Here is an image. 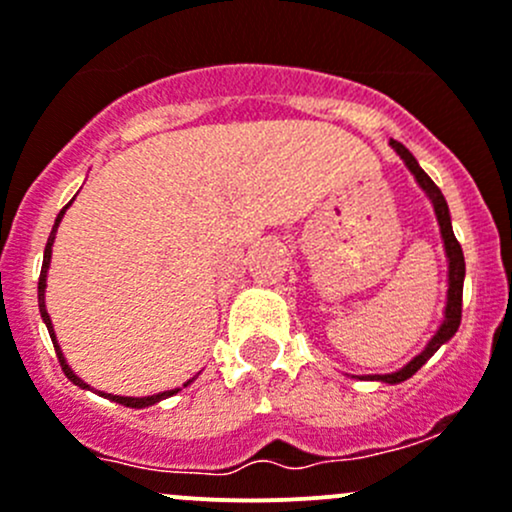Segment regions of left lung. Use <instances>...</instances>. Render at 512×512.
I'll return each mask as SVG.
<instances>
[{
  "mask_svg": "<svg viewBox=\"0 0 512 512\" xmlns=\"http://www.w3.org/2000/svg\"><path fill=\"white\" fill-rule=\"evenodd\" d=\"M390 147L395 149L397 154H400V159L405 161L407 169L412 171L414 179H417V184L422 186V191L427 193L429 201H432L434 206V213H437V220H439V230H441V240H444V250H446V260H449V292H446V309H444V321H441L439 331L434 333L432 341L424 346V351L419 355H414L410 363L405 365V368H400L397 373H387V375H368L370 380H380V383H390V385H397L402 383V380L412 378L414 373H417L419 368H422L424 363H427L429 358H432L434 353L439 351L441 346H444L446 341H449L451 336H454L456 331H459V324H461V297H464V277H466V262H464V252H461V245L459 240L454 238V228H451V215H449V206H446L444 196H441L439 186L434 184L432 179H429L427 174H424L422 166L417 164V159L412 157L410 149L405 147V144L395 142V139H390Z\"/></svg>",
  "mask_w": 512,
  "mask_h": 512,
  "instance_id": "left-lung-1",
  "label": "left lung"
}]
</instances>
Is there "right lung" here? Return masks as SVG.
Here are the masks:
<instances>
[{
  "mask_svg": "<svg viewBox=\"0 0 512 512\" xmlns=\"http://www.w3.org/2000/svg\"><path fill=\"white\" fill-rule=\"evenodd\" d=\"M71 203H73V201H71ZM71 203H68V206H71ZM68 206H63V211L58 213L56 223H53V230H51V235H48L46 250H43V267H41V277H39V311H41V319H43V324H46L48 333H51L53 348H56L58 363H61L63 373H66V378L71 380L73 385L83 387V390H85V387H90V385H88V383H83V380H80L78 375L73 373V370H71V365L66 363V358H63V351H61V346H58V341H56V333H53L51 316H48V311H46V297H43V294H46V272H48V265H51V247H53V240H56V230H58V223H61L63 213L68 211ZM191 383H193V380H188L186 385H191ZM186 385H184V387H186ZM176 392H179V390H166V392H159V395H149V397H120V395H107V392H100V395H102V397H107V400H112V402H120V405H125V407H134V410H142V407L157 405L159 400H166V397L176 395Z\"/></svg>",
  "mask_w": 512,
  "mask_h": 512,
  "instance_id": "add662e5",
  "label": "right lung"
}]
</instances>
